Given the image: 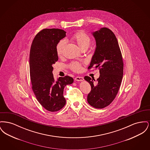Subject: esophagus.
I'll return each instance as SVG.
<instances>
[{"label":"esophagus","instance_id":"obj_1","mask_svg":"<svg viewBox=\"0 0 150 150\" xmlns=\"http://www.w3.org/2000/svg\"><path fill=\"white\" fill-rule=\"evenodd\" d=\"M75 79L76 81H81L84 80V78L82 76H77L75 78Z\"/></svg>","mask_w":150,"mask_h":150}]
</instances>
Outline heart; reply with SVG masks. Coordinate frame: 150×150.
<instances>
[{
	"mask_svg": "<svg viewBox=\"0 0 150 150\" xmlns=\"http://www.w3.org/2000/svg\"><path fill=\"white\" fill-rule=\"evenodd\" d=\"M72 39L77 44L81 50L87 49L89 47L91 42L89 36L83 31H79L74 34L72 36ZM66 43V41L64 40H61L57 43L56 52L58 56H61L62 54ZM70 67L74 71H79L81 68L80 64L76 62H72L70 64Z\"/></svg>",
	"mask_w": 150,
	"mask_h": 150,
	"instance_id": "heart-1",
	"label": "heart"
}]
</instances>
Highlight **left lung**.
Wrapping results in <instances>:
<instances>
[{
    "instance_id": "left-lung-1",
    "label": "left lung",
    "mask_w": 150,
    "mask_h": 150,
    "mask_svg": "<svg viewBox=\"0 0 150 150\" xmlns=\"http://www.w3.org/2000/svg\"><path fill=\"white\" fill-rule=\"evenodd\" d=\"M96 48L89 69L93 65L100 69L97 82L86 76L84 79L91 86L88 94V103L96 108L108 106L118 92L123 76V61L117 40L114 33L106 28L92 33Z\"/></svg>"
}]
</instances>
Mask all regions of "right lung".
Instances as JSON below:
<instances>
[{
    "instance_id": "obj_1",
    "label": "right lung",
    "mask_w": 150,
    "mask_h": 150,
    "mask_svg": "<svg viewBox=\"0 0 150 150\" xmlns=\"http://www.w3.org/2000/svg\"><path fill=\"white\" fill-rule=\"evenodd\" d=\"M66 32L58 29H43L34 38L30 52V74L32 88L41 105L50 112L64 107V86L74 79L66 76L55 80L52 65L58 59L56 45L66 36Z\"/></svg>"
}]
</instances>
